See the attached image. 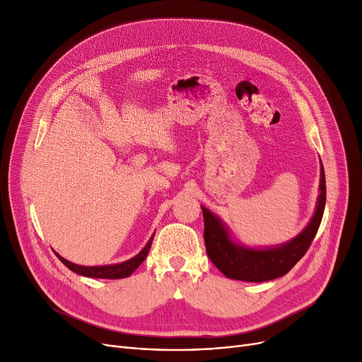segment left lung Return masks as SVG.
<instances>
[{
	"label": "left lung",
	"instance_id": "left-lung-1",
	"mask_svg": "<svg viewBox=\"0 0 362 362\" xmlns=\"http://www.w3.org/2000/svg\"><path fill=\"white\" fill-rule=\"evenodd\" d=\"M326 206L325 167H320V195L310 223L299 235L281 245L270 248H251L236 242L223 220L202 208L204 240L206 254L216 267L229 279L243 281H267L291 272L293 265L305 255L317 235Z\"/></svg>",
	"mask_w": 362,
	"mask_h": 362
}]
</instances>
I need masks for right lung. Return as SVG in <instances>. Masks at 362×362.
I'll return each instance as SVG.
<instances>
[{"instance_id":"add662e5","label":"right lung","mask_w":362,"mask_h":362,"mask_svg":"<svg viewBox=\"0 0 362 362\" xmlns=\"http://www.w3.org/2000/svg\"><path fill=\"white\" fill-rule=\"evenodd\" d=\"M154 235L151 236V239L148 240V243L144 246V250L138 255H135L127 261L119 262V264L92 265V267H86V265H79V264L70 262L57 252H55V255L59 257V259L66 265L69 270H71L76 274H81V276H85V277H92V279H124V277H129L133 272H135L142 264V261L146 258V255L151 250V243H152V239H154Z\"/></svg>"}]
</instances>
